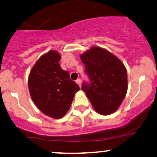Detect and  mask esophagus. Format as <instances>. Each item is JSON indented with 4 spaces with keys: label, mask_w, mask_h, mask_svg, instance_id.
Segmentation results:
<instances>
[{
    "label": "esophagus",
    "mask_w": 157,
    "mask_h": 157,
    "mask_svg": "<svg viewBox=\"0 0 157 157\" xmlns=\"http://www.w3.org/2000/svg\"><path fill=\"white\" fill-rule=\"evenodd\" d=\"M76 82H77V83L78 84L79 86H80V87L81 86V80H80V78H78L77 80H76Z\"/></svg>",
    "instance_id": "1"
}]
</instances>
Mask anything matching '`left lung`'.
<instances>
[{"label": "left lung", "instance_id": "1", "mask_svg": "<svg viewBox=\"0 0 157 157\" xmlns=\"http://www.w3.org/2000/svg\"><path fill=\"white\" fill-rule=\"evenodd\" d=\"M80 59L89 79V82H82V90L98 113L112 114L127 94L126 68L115 55L96 46L82 53Z\"/></svg>", "mask_w": 157, "mask_h": 157}]
</instances>
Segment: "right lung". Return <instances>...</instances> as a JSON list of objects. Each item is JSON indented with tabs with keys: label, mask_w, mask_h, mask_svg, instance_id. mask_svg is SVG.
Returning a JSON list of instances; mask_svg holds the SVG:
<instances>
[{
	"label": "right lung",
	"mask_w": 157,
	"mask_h": 157,
	"mask_svg": "<svg viewBox=\"0 0 157 157\" xmlns=\"http://www.w3.org/2000/svg\"><path fill=\"white\" fill-rule=\"evenodd\" d=\"M61 56L51 51L41 56L28 78L31 98L44 114L53 118H63L69 109L79 86L71 80L69 73L61 68Z\"/></svg>",
	"instance_id": "obj_1"
}]
</instances>
